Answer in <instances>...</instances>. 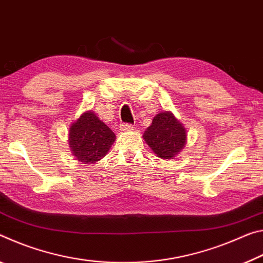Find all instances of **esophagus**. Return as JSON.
<instances>
[{"mask_svg": "<svg viewBox=\"0 0 263 263\" xmlns=\"http://www.w3.org/2000/svg\"><path fill=\"white\" fill-rule=\"evenodd\" d=\"M120 129H121L122 132H130V130H134V127L129 123H122L121 126H120Z\"/></svg>", "mask_w": 263, "mask_h": 263, "instance_id": "esophagus-1", "label": "esophagus"}]
</instances>
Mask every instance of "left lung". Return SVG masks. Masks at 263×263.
Here are the masks:
<instances>
[{
    "mask_svg": "<svg viewBox=\"0 0 263 263\" xmlns=\"http://www.w3.org/2000/svg\"><path fill=\"white\" fill-rule=\"evenodd\" d=\"M143 139L157 157L169 161L184 149L187 134L183 123L170 110H163L145 129Z\"/></svg>",
    "mask_w": 263,
    "mask_h": 263,
    "instance_id": "8db88e82",
    "label": "left lung"
}]
</instances>
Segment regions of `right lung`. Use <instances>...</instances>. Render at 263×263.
<instances>
[{
	"label": "right lung",
	"mask_w": 263,
	"mask_h": 263,
	"mask_svg": "<svg viewBox=\"0 0 263 263\" xmlns=\"http://www.w3.org/2000/svg\"><path fill=\"white\" fill-rule=\"evenodd\" d=\"M115 134L93 110H86L68 129V145L73 156L86 165L105 157L115 141Z\"/></svg>",
	"instance_id": "1"
}]
</instances>
